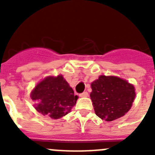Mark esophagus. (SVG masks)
Returning a JSON list of instances; mask_svg holds the SVG:
<instances>
[{
	"mask_svg": "<svg viewBox=\"0 0 155 155\" xmlns=\"http://www.w3.org/2000/svg\"><path fill=\"white\" fill-rule=\"evenodd\" d=\"M79 96L81 97V98H84V97H87L88 96V93H87V91H84L83 93H81V94H79Z\"/></svg>",
	"mask_w": 155,
	"mask_h": 155,
	"instance_id": "1",
	"label": "esophagus"
}]
</instances>
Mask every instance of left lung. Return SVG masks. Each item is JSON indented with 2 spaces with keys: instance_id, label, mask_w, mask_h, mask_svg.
<instances>
[{
  "instance_id": "8db88e82",
  "label": "left lung",
  "mask_w": 155,
  "mask_h": 155,
  "mask_svg": "<svg viewBox=\"0 0 155 155\" xmlns=\"http://www.w3.org/2000/svg\"><path fill=\"white\" fill-rule=\"evenodd\" d=\"M91 87L90 97L94 113L105 121L124 116L130 109L136 96L134 86L116 76L101 75Z\"/></svg>"
}]
</instances>
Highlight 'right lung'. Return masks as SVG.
<instances>
[{
    "label": "right lung",
    "mask_w": 155,
    "mask_h": 155,
    "mask_svg": "<svg viewBox=\"0 0 155 155\" xmlns=\"http://www.w3.org/2000/svg\"><path fill=\"white\" fill-rule=\"evenodd\" d=\"M31 98L35 102V109L39 113L57 120L69 113L78 97L74 94L64 77L58 75L41 81L31 92Z\"/></svg>",
    "instance_id": "add662e5"
}]
</instances>
